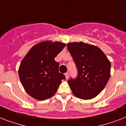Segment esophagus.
Masks as SVG:
<instances>
[{
    "label": "esophagus",
    "mask_w": 126,
    "mask_h": 126,
    "mask_svg": "<svg viewBox=\"0 0 126 126\" xmlns=\"http://www.w3.org/2000/svg\"><path fill=\"white\" fill-rule=\"evenodd\" d=\"M65 78H66V79H68V78H69V73H65Z\"/></svg>",
    "instance_id": "esophagus-1"
}]
</instances>
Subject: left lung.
<instances>
[{"mask_svg": "<svg viewBox=\"0 0 126 126\" xmlns=\"http://www.w3.org/2000/svg\"><path fill=\"white\" fill-rule=\"evenodd\" d=\"M67 49L77 66L78 75L68 80L72 92L82 99H91L100 94L110 77L111 64L99 47L89 44L71 42Z\"/></svg>", "mask_w": 126, "mask_h": 126, "instance_id": "obj_1", "label": "left lung"}]
</instances>
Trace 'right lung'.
Here are the masks:
<instances>
[{
    "instance_id": "obj_1",
    "label": "right lung",
    "mask_w": 126,
    "mask_h": 126,
    "mask_svg": "<svg viewBox=\"0 0 126 126\" xmlns=\"http://www.w3.org/2000/svg\"><path fill=\"white\" fill-rule=\"evenodd\" d=\"M66 46L60 42L44 41L32 46L23 59L19 77L25 90L32 97L45 100L56 93L65 75L54 60Z\"/></svg>"
}]
</instances>
